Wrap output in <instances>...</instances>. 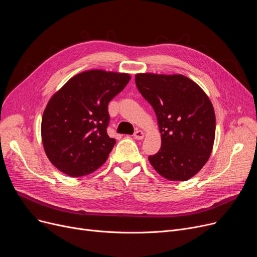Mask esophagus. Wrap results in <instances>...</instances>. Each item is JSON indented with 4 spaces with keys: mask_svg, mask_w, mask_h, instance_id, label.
<instances>
[{
    "mask_svg": "<svg viewBox=\"0 0 257 257\" xmlns=\"http://www.w3.org/2000/svg\"><path fill=\"white\" fill-rule=\"evenodd\" d=\"M144 137V133L142 131H136L135 134H134V138L137 140H142Z\"/></svg>",
    "mask_w": 257,
    "mask_h": 257,
    "instance_id": "esophagus-1",
    "label": "esophagus"
}]
</instances>
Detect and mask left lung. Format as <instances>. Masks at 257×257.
<instances>
[{
  "label": "left lung",
  "mask_w": 257,
  "mask_h": 257,
  "mask_svg": "<svg viewBox=\"0 0 257 257\" xmlns=\"http://www.w3.org/2000/svg\"><path fill=\"white\" fill-rule=\"evenodd\" d=\"M136 85L153 106L161 149L150 156L153 167L170 181H186L208 161L215 137V115L208 96L180 74L140 73Z\"/></svg>",
  "instance_id": "1"
}]
</instances>
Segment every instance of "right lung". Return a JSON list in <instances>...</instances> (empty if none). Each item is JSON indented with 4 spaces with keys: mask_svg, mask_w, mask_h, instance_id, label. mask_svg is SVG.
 <instances>
[{
    "mask_svg": "<svg viewBox=\"0 0 257 257\" xmlns=\"http://www.w3.org/2000/svg\"><path fill=\"white\" fill-rule=\"evenodd\" d=\"M130 79L125 73L84 71L51 97L42 118V140L48 159L60 172L81 177L106 161L116 143L106 133L107 104Z\"/></svg>",
    "mask_w": 257,
    "mask_h": 257,
    "instance_id": "obj_1",
    "label": "right lung"
}]
</instances>
